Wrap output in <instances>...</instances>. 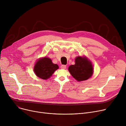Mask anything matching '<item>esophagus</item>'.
<instances>
[{"instance_id":"1","label":"esophagus","mask_w":126,"mask_h":126,"mask_svg":"<svg viewBox=\"0 0 126 126\" xmlns=\"http://www.w3.org/2000/svg\"><path fill=\"white\" fill-rule=\"evenodd\" d=\"M61 68L62 69H66V65H62L61 66Z\"/></svg>"}]
</instances>
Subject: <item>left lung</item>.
I'll return each mask as SVG.
<instances>
[{"mask_svg": "<svg viewBox=\"0 0 126 126\" xmlns=\"http://www.w3.org/2000/svg\"><path fill=\"white\" fill-rule=\"evenodd\" d=\"M75 64L70 65L68 70L76 80H86L92 76L93 73V65L86 57L77 56L75 59Z\"/></svg>", "mask_w": 126, "mask_h": 126, "instance_id": "obj_1", "label": "left lung"}]
</instances>
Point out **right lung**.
<instances>
[{
    "instance_id": "add662e5",
    "label": "right lung",
    "mask_w": 126,
    "mask_h": 126,
    "mask_svg": "<svg viewBox=\"0 0 126 126\" xmlns=\"http://www.w3.org/2000/svg\"><path fill=\"white\" fill-rule=\"evenodd\" d=\"M58 68V65L53 63L50 58L45 57L39 59L36 62L34 67V71L36 75L40 79H47Z\"/></svg>"
}]
</instances>
